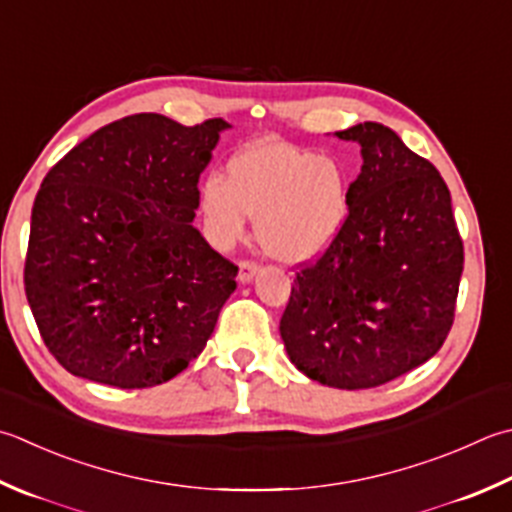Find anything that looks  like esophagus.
Here are the masks:
<instances>
[{
	"label": "esophagus",
	"instance_id": "esophagus-1",
	"mask_svg": "<svg viewBox=\"0 0 512 512\" xmlns=\"http://www.w3.org/2000/svg\"><path fill=\"white\" fill-rule=\"evenodd\" d=\"M257 270H259V264H255V262H242V264H239V282H242V284L253 282V277L257 275Z\"/></svg>",
	"mask_w": 512,
	"mask_h": 512
}]
</instances>
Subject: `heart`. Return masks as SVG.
I'll return each mask as SVG.
<instances>
[{"label":"heart","mask_w":512,"mask_h":512,"mask_svg":"<svg viewBox=\"0 0 512 512\" xmlns=\"http://www.w3.org/2000/svg\"><path fill=\"white\" fill-rule=\"evenodd\" d=\"M199 213L217 248L242 239L248 217H255L257 242L266 255L284 264L313 262L346 222L348 175L333 157L264 139L228 159L226 179H204Z\"/></svg>","instance_id":"1"}]
</instances>
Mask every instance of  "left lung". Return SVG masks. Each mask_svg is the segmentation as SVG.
Here are the masks:
<instances>
[{
	"mask_svg": "<svg viewBox=\"0 0 512 512\" xmlns=\"http://www.w3.org/2000/svg\"><path fill=\"white\" fill-rule=\"evenodd\" d=\"M335 135L362 146V173L335 242L297 273L279 333L313 382L375 388L442 348L464 246L442 175L395 130L364 122Z\"/></svg>",
	"mask_w": 512,
	"mask_h": 512,
	"instance_id": "8db88e82",
	"label": "left lung"
}]
</instances>
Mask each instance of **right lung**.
I'll use <instances>...</instances> for the list:
<instances>
[{
	"label": "right lung",
	"mask_w": 512,
	"mask_h": 512,
	"mask_svg": "<svg viewBox=\"0 0 512 512\" xmlns=\"http://www.w3.org/2000/svg\"><path fill=\"white\" fill-rule=\"evenodd\" d=\"M224 119L182 126L130 115L48 170L30 215L28 306L46 348L75 377L164 384L202 353L237 266L193 226Z\"/></svg>",
	"instance_id": "obj_1"
}]
</instances>
